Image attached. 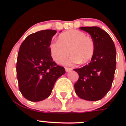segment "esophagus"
<instances>
[{
    "instance_id": "1",
    "label": "esophagus",
    "mask_w": 126,
    "mask_h": 126,
    "mask_svg": "<svg viewBox=\"0 0 126 126\" xmlns=\"http://www.w3.org/2000/svg\"><path fill=\"white\" fill-rule=\"evenodd\" d=\"M65 71H66V72H69V71H71V70H72V68H69V67H65Z\"/></svg>"
}]
</instances>
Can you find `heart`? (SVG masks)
I'll use <instances>...</instances> for the list:
<instances>
[{
	"label": "heart",
	"mask_w": 126,
	"mask_h": 126,
	"mask_svg": "<svg viewBox=\"0 0 126 126\" xmlns=\"http://www.w3.org/2000/svg\"><path fill=\"white\" fill-rule=\"evenodd\" d=\"M50 52L52 59L57 63H61L67 57L72 54L64 64L70 65L86 63L92 59L94 52L93 39L78 30H70L59 36L58 41L50 45Z\"/></svg>",
	"instance_id": "b5f03b06"
}]
</instances>
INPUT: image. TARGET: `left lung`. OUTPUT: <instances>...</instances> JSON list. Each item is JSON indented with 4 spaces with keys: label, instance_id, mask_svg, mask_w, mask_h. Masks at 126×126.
I'll return each mask as SVG.
<instances>
[{
    "label": "left lung",
    "instance_id": "left-lung-1",
    "mask_svg": "<svg viewBox=\"0 0 126 126\" xmlns=\"http://www.w3.org/2000/svg\"><path fill=\"white\" fill-rule=\"evenodd\" d=\"M80 30L91 35L94 52L88 65L74 69L79 79L74 84L76 93L80 98L97 101L110 90L116 68V50L112 39L97 26L81 27Z\"/></svg>",
    "mask_w": 126,
    "mask_h": 126
}]
</instances>
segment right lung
<instances>
[{
	"mask_svg": "<svg viewBox=\"0 0 126 126\" xmlns=\"http://www.w3.org/2000/svg\"><path fill=\"white\" fill-rule=\"evenodd\" d=\"M53 30L30 34L20 46L16 64L19 89L32 102L43 100L50 95L55 81L65 73V69L52 59L49 47Z\"/></svg>",
	"mask_w": 126,
	"mask_h": 126,
	"instance_id": "right-lung-1",
	"label": "right lung"
}]
</instances>
